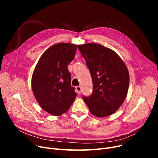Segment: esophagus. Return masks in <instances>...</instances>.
I'll return each mask as SVG.
<instances>
[{
  "label": "esophagus",
  "instance_id": "1",
  "mask_svg": "<svg viewBox=\"0 0 158 158\" xmlns=\"http://www.w3.org/2000/svg\"><path fill=\"white\" fill-rule=\"evenodd\" d=\"M76 92L78 94H81V86H76Z\"/></svg>",
  "mask_w": 158,
  "mask_h": 158
}]
</instances>
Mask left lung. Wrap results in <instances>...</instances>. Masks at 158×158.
Listing matches in <instances>:
<instances>
[{
	"label": "left lung",
	"mask_w": 158,
	"mask_h": 158,
	"mask_svg": "<svg viewBox=\"0 0 158 158\" xmlns=\"http://www.w3.org/2000/svg\"><path fill=\"white\" fill-rule=\"evenodd\" d=\"M86 63L93 81V94L83 97L90 113L98 118L113 114L127 95L129 73L120 57L100 44L77 45Z\"/></svg>",
	"instance_id": "left-lung-1"
}]
</instances>
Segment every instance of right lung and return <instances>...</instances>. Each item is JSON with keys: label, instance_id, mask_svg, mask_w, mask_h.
I'll list each match as a JSON object with an SVG mask.
<instances>
[{"label": "right lung", "instance_id": "add662e5", "mask_svg": "<svg viewBox=\"0 0 158 158\" xmlns=\"http://www.w3.org/2000/svg\"><path fill=\"white\" fill-rule=\"evenodd\" d=\"M77 47L69 43L50 47L40 57L32 75L31 87L37 102L56 117L67 111L77 96L68 70Z\"/></svg>", "mask_w": 158, "mask_h": 158}]
</instances>
